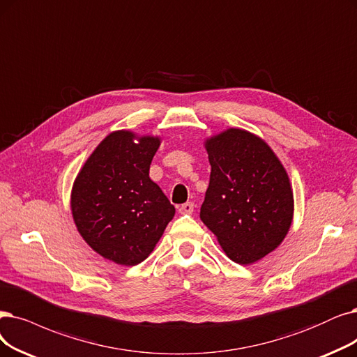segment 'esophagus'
Wrapping results in <instances>:
<instances>
[{
  "instance_id": "obj_1",
  "label": "esophagus",
  "mask_w": 357,
  "mask_h": 357,
  "mask_svg": "<svg viewBox=\"0 0 357 357\" xmlns=\"http://www.w3.org/2000/svg\"><path fill=\"white\" fill-rule=\"evenodd\" d=\"M193 208H195V205L192 202H188V204H183L178 206V212L183 213V215H190V213L193 212Z\"/></svg>"
}]
</instances>
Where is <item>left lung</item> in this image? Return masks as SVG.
<instances>
[{"instance_id": "1", "label": "left lung", "mask_w": 357, "mask_h": 357, "mask_svg": "<svg viewBox=\"0 0 357 357\" xmlns=\"http://www.w3.org/2000/svg\"><path fill=\"white\" fill-rule=\"evenodd\" d=\"M211 178L201 220L233 262L250 265L286 238L294 215L290 177L258 135L230 127L204 140Z\"/></svg>"}]
</instances>
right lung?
Wrapping results in <instances>:
<instances>
[{"label":"right lung","mask_w":357,"mask_h":357,"mask_svg":"<svg viewBox=\"0 0 357 357\" xmlns=\"http://www.w3.org/2000/svg\"><path fill=\"white\" fill-rule=\"evenodd\" d=\"M162 136L114 130L84 161L70 193L79 234L104 259L123 266L145 261L176 208L149 177Z\"/></svg>","instance_id":"right-lung-1"}]
</instances>
